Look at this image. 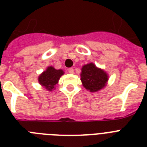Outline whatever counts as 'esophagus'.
Returning a JSON list of instances; mask_svg holds the SVG:
<instances>
[{"label":"esophagus","instance_id":"obj_1","mask_svg":"<svg viewBox=\"0 0 147 147\" xmlns=\"http://www.w3.org/2000/svg\"><path fill=\"white\" fill-rule=\"evenodd\" d=\"M68 71H69V73H70V74H74V69H71V68H70V69H68Z\"/></svg>","mask_w":147,"mask_h":147}]
</instances>
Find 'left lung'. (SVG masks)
Returning a JSON list of instances; mask_svg holds the SVG:
<instances>
[{
    "instance_id": "1",
    "label": "left lung",
    "mask_w": 147,
    "mask_h": 147,
    "mask_svg": "<svg viewBox=\"0 0 147 147\" xmlns=\"http://www.w3.org/2000/svg\"><path fill=\"white\" fill-rule=\"evenodd\" d=\"M81 81L85 88L90 92H98L107 85L109 76L102 69L93 62L84 65L80 74Z\"/></svg>"
}]
</instances>
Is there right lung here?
Wrapping results in <instances>:
<instances>
[{
  "mask_svg": "<svg viewBox=\"0 0 147 147\" xmlns=\"http://www.w3.org/2000/svg\"><path fill=\"white\" fill-rule=\"evenodd\" d=\"M62 69H55L53 66H48L38 77V82L45 89L51 92L55 89L60 77L64 75Z\"/></svg>",
  "mask_w": 147,
  "mask_h": 147,
  "instance_id": "obj_1",
  "label": "right lung"
}]
</instances>
